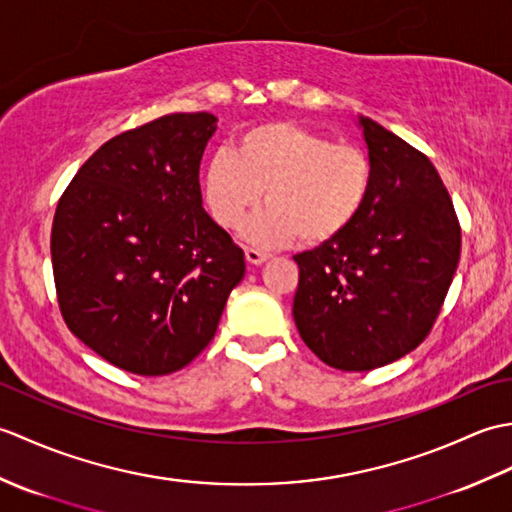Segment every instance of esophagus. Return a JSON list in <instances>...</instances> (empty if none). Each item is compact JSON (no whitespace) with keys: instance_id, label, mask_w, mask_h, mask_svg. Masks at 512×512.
Wrapping results in <instances>:
<instances>
[{"instance_id":"esophagus-1","label":"esophagus","mask_w":512,"mask_h":512,"mask_svg":"<svg viewBox=\"0 0 512 512\" xmlns=\"http://www.w3.org/2000/svg\"><path fill=\"white\" fill-rule=\"evenodd\" d=\"M244 255H246V262L253 264V266L268 262V257H270V255L262 253V250H255V248H244Z\"/></svg>"}]
</instances>
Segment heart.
<instances>
[{"mask_svg": "<svg viewBox=\"0 0 512 512\" xmlns=\"http://www.w3.org/2000/svg\"><path fill=\"white\" fill-rule=\"evenodd\" d=\"M374 187L365 149L288 121L246 129L235 154L217 151L204 171V202L222 228L242 226L266 191L268 206L244 226L246 242L321 246L350 228Z\"/></svg>", "mask_w": 512, "mask_h": 512, "instance_id": "1", "label": "heart"}]
</instances>
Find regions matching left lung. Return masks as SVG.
<instances>
[{"instance_id":"obj_1","label":"left lung","mask_w":512,"mask_h":512,"mask_svg":"<svg viewBox=\"0 0 512 512\" xmlns=\"http://www.w3.org/2000/svg\"><path fill=\"white\" fill-rule=\"evenodd\" d=\"M374 187L347 231L295 255L292 317L325 365L367 372L424 341L460 262L462 231L431 160L358 116Z\"/></svg>"}]
</instances>
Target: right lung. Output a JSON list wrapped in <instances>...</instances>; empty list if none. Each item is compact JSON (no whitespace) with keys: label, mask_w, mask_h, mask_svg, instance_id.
Wrapping results in <instances>:
<instances>
[{"label":"right lung","mask_w":512,"mask_h":512,"mask_svg":"<svg viewBox=\"0 0 512 512\" xmlns=\"http://www.w3.org/2000/svg\"><path fill=\"white\" fill-rule=\"evenodd\" d=\"M217 118L167 114L107 140L54 213L50 253L63 321L138 376L189 365L215 336L244 250L202 206L200 160Z\"/></svg>","instance_id":"obj_1"}]
</instances>
